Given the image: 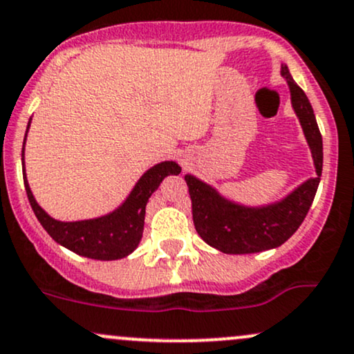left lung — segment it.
<instances>
[{
  "label": "left lung",
  "instance_id": "8db88e82",
  "mask_svg": "<svg viewBox=\"0 0 354 354\" xmlns=\"http://www.w3.org/2000/svg\"><path fill=\"white\" fill-rule=\"evenodd\" d=\"M281 73L289 85L290 102L313 154L316 176L299 185L282 200L262 207H245L221 196L212 185L193 174H186L185 181L192 198L193 223L198 235L223 254H255L281 247L301 227L319 186L322 138L316 115L308 95L294 82L287 65H281Z\"/></svg>",
  "mask_w": 354,
  "mask_h": 354
}]
</instances>
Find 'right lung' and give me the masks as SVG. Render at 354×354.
Returning <instances> with one entry per match:
<instances>
[{
    "instance_id": "add662e5",
    "label": "right lung",
    "mask_w": 354,
    "mask_h": 354,
    "mask_svg": "<svg viewBox=\"0 0 354 354\" xmlns=\"http://www.w3.org/2000/svg\"><path fill=\"white\" fill-rule=\"evenodd\" d=\"M32 122V119H30ZM28 122V127H30ZM26 127V133H28ZM26 141V136H25ZM25 141H23L21 165L26 195L35 215L48 235L62 247L87 259L118 260L133 254L139 245L145 230L146 205L161 181L169 174H180L181 168L174 161H162L154 165L139 178L133 192L124 203L99 218L80 221H60L52 218L35 200L25 173Z\"/></svg>"
}]
</instances>
